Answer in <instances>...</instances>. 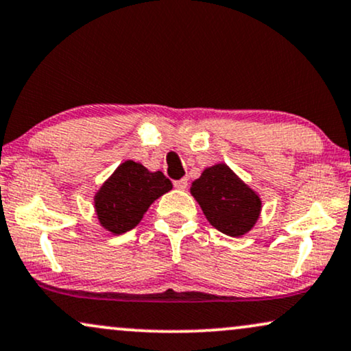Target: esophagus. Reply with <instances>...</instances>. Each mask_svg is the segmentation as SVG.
Listing matches in <instances>:
<instances>
[{
  "mask_svg": "<svg viewBox=\"0 0 351 351\" xmlns=\"http://www.w3.org/2000/svg\"><path fill=\"white\" fill-rule=\"evenodd\" d=\"M175 188H178V189H186V188H188V180H186V178H181V180H178V181H175Z\"/></svg>",
  "mask_w": 351,
  "mask_h": 351,
  "instance_id": "1",
  "label": "esophagus"
}]
</instances>
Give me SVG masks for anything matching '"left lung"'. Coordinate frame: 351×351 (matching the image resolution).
I'll use <instances>...</instances> for the list:
<instances>
[{"label":"left lung","mask_w":351,"mask_h":351,"mask_svg":"<svg viewBox=\"0 0 351 351\" xmlns=\"http://www.w3.org/2000/svg\"><path fill=\"white\" fill-rule=\"evenodd\" d=\"M191 194L199 202L208 223L233 238L250 232L263 208L256 191L225 163L206 168L191 184Z\"/></svg>","instance_id":"left-lung-1"}]
</instances>
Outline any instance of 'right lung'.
Returning <instances> with one entry per match:
<instances>
[{"mask_svg": "<svg viewBox=\"0 0 351 351\" xmlns=\"http://www.w3.org/2000/svg\"><path fill=\"white\" fill-rule=\"evenodd\" d=\"M171 188V181L162 171L152 173L141 163L126 160L97 191V219L113 234L130 232L143 220L150 204Z\"/></svg>", "mask_w": 351, "mask_h": 351, "instance_id": "right-lung-1", "label": "right lung"}]
</instances>
